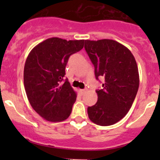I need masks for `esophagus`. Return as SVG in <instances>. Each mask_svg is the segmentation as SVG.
Wrapping results in <instances>:
<instances>
[{
    "mask_svg": "<svg viewBox=\"0 0 160 160\" xmlns=\"http://www.w3.org/2000/svg\"><path fill=\"white\" fill-rule=\"evenodd\" d=\"M79 92H80V93L81 95H83V94H84L85 93H86L87 92V89H83V90H79Z\"/></svg>",
    "mask_w": 160,
    "mask_h": 160,
    "instance_id": "34e87169",
    "label": "esophagus"
}]
</instances>
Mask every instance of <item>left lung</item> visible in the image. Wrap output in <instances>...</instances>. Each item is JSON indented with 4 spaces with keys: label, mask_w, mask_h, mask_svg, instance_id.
Returning a JSON list of instances; mask_svg holds the SVG:
<instances>
[{
    "label": "left lung",
    "mask_w": 160,
    "mask_h": 160,
    "mask_svg": "<svg viewBox=\"0 0 160 160\" xmlns=\"http://www.w3.org/2000/svg\"><path fill=\"white\" fill-rule=\"evenodd\" d=\"M84 48L96 79H104L102 88L96 90L98 101L88 108V117L98 125H114L126 115L138 92L136 61L128 48L114 40H85Z\"/></svg>",
    "instance_id": "left-lung-1"
}]
</instances>
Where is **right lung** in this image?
Here are the masks:
<instances>
[{
    "mask_svg": "<svg viewBox=\"0 0 160 160\" xmlns=\"http://www.w3.org/2000/svg\"><path fill=\"white\" fill-rule=\"evenodd\" d=\"M84 40L50 38L34 47L24 68V85L31 106L49 122L68 118L77 93L65 79L70 56L83 48Z\"/></svg>",
    "mask_w": 160,
    "mask_h": 160,
    "instance_id": "add662e5",
    "label": "right lung"
}]
</instances>
